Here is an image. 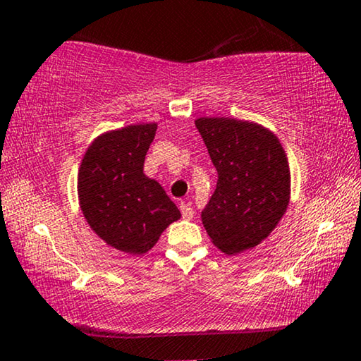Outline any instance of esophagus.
Wrapping results in <instances>:
<instances>
[{
    "label": "esophagus",
    "instance_id": "34e87169",
    "mask_svg": "<svg viewBox=\"0 0 361 361\" xmlns=\"http://www.w3.org/2000/svg\"><path fill=\"white\" fill-rule=\"evenodd\" d=\"M180 211H181L183 219H186V221L192 219V216H195V211H192V207L190 204H186V202H181Z\"/></svg>",
    "mask_w": 361,
    "mask_h": 361
}]
</instances>
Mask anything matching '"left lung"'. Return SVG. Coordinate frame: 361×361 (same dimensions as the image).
<instances>
[{
  "label": "left lung",
  "instance_id": "8db88e82",
  "mask_svg": "<svg viewBox=\"0 0 361 361\" xmlns=\"http://www.w3.org/2000/svg\"><path fill=\"white\" fill-rule=\"evenodd\" d=\"M195 124L217 170L202 224L217 248L240 253L267 238L286 212V155L280 140L258 124L231 118H200Z\"/></svg>",
  "mask_w": 361,
  "mask_h": 361
}]
</instances>
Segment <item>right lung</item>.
<instances>
[{
    "label": "right lung",
    "mask_w": 361,
    "mask_h": 361,
    "mask_svg": "<svg viewBox=\"0 0 361 361\" xmlns=\"http://www.w3.org/2000/svg\"><path fill=\"white\" fill-rule=\"evenodd\" d=\"M157 124L128 126L99 135L78 173V200L91 229L111 247L142 255L181 214L159 183L144 175Z\"/></svg>",
    "instance_id": "right-lung-1"
}]
</instances>
